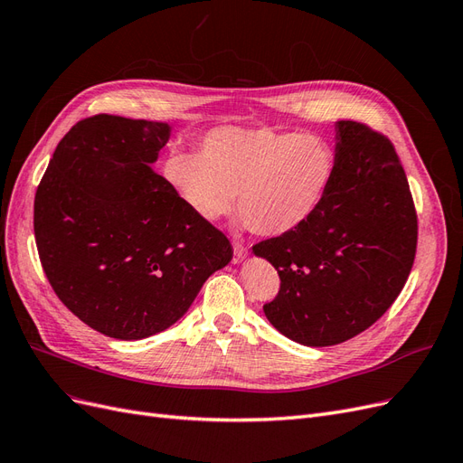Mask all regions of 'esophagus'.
Listing matches in <instances>:
<instances>
[{
  "mask_svg": "<svg viewBox=\"0 0 463 463\" xmlns=\"http://www.w3.org/2000/svg\"><path fill=\"white\" fill-rule=\"evenodd\" d=\"M247 257V249L240 243L233 245V262H241Z\"/></svg>",
  "mask_w": 463,
  "mask_h": 463,
  "instance_id": "esophagus-1",
  "label": "esophagus"
}]
</instances>
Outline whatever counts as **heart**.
<instances>
[{
  "label": "heart",
  "mask_w": 463,
  "mask_h": 463,
  "mask_svg": "<svg viewBox=\"0 0 463 463\" xmlns=\"http://www.w3.org/2000/svg\"><path fill=\"white\" fill-rule=\"evenodd\" d=\"M162 170L203 220L222 218L235 199L243 226L278 237L317 213L335 175V154L313 135L226 125L203 137L201 154H167Z\"/></svg>",
  "instance_id": "obj_1"
}]
</instances>
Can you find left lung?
<instances>
[{"instance_id":"8db88e82","label":"left lung","mask_w":463,"mask_h":463,"mask_svg":"<svg viewBox=\"0 0 463 463\" xmlns=\"http://www.w3.org/2000/svg\"><path fill=\"white\" fill-rule=\"evenodd\" d=\"M335 175L303 226L253 247L279 276L262 309L286 338L325 347L367 330L396 301L417 247V214L388 138L335 123Z\"/></svg>"}]
</instances>
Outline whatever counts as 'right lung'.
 I'll return each mask as SVG.
<instances>
[{"instance_id":"obj_1","label":"right lung","mask_w":463,"mask_h":463,"mask_svg":"<svg viewBox=\"0 0 463 463\" xmlns=\"http://www.w3.org/2000/svg\"><path fill=\"white\" fill-rule=\"evenodd\" d=\"M164 121L100 114L73 125L34 197V237L55 296L85 325L143 340L187 313L233 249L152 170Z\"/></svg>"}]
</instances>
